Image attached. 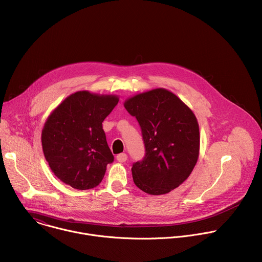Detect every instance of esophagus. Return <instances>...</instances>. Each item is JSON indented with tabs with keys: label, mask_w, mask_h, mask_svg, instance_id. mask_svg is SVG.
Wrapping results in <instances>:
<instances>
[{
	"label": "esophagus",
	"mask_w": 262,
	"mask_h": 262,
	"mask_svg": "<svg viewBox=\"0 0 262 262\" xmlns=\"http://www.w3.org/2000/svg\"><path fill=\"white\" fill-rule=\"evenodd\" d=\"M117 161L119 162V163H124V162H126V160H127V156H126V154H120V155H118L117 156Z\"/></svg>",
	"instance_id": "obj_1"
}]
</instances>
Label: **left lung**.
<instances>
[{
	"label": "left lung",
	"mask_w": 262,
	"mask_h": 262,
	"mask_svg": "<svg viewBox=\"0 0 262 262\" xmlns=\"http://www.w3.org/2000/svg\"><path fill=\"white\" fill-rule=\"evenodd\" d=\"M124 106L137 118L145 144L144 159L132 168L135 184L149 195L178 188L199 158V124L193 111L164 88L134 95Z\"/></svg>",
	"instance_id": "left-lung-1"
}]
</instances>
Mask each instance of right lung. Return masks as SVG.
<instances>
[{"instance_id":"add662e5","label":"right lung","mask_w":262,"mask_h":262,"mask_svg":"<svg viewBox=\"0 0 262 262\" xmlns=\"http://www.w3.org/2000/svg\"><path fill=\"white\" fill-rule=\"evenodd\" d=\"M118 101L117 95L78 91L48 117L41 133L46 160L54 174L73 189L95 188L106 165L114 161L102 122Z\"/></svg>"}]
</instances>
